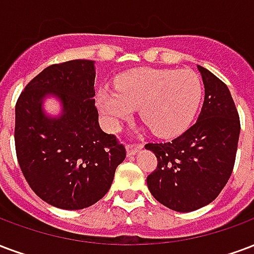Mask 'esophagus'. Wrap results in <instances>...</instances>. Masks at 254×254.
Masks as SVG:
<instances>
[{"instance_id": "obj_1", "label": "esophagus", "mask_w": 254, "mask_h": 254, "mask_svg": "<svg viewBox=\"0 0 254 254\" xmlns=\"http://www.w3.org/2000/svg\"><path fill=\"white\" fill-rule=\"evenodd\" d=\"M141 148H142V144H140V142H129V144H127V156L136 155L137 152L140 151Z\"/></svg>"}]
</instances>
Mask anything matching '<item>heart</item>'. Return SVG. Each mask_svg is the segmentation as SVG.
Here are the masks:
<instances>
[{
  "mask_svg": "<svg viewBox=\"0 0 254 254\" xmlns=\"http://www.w3.org/2000/svg\"><path fill=\"white\" fill-rule=\"evenodd\" d=\"M116 90L97 95L99 112L109 129L140 108V117L159 137H175L190 127L202 101L203 86L192 71L138 68L118 76Z\"/></svg>",
  "mask_w": 254,
  "mask_h": 254,
  "instance_id": "b5f03b06",
  "label": "heart"
}]
</instances>
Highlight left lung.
Segmentation results:
<instances>
[{"mask_svg": "<svg viewBox=\"0 0 254 254\" xmlns=\"http://www.w3.org/2000/svg\"><path fill=\"white\" fill-rule=\"evenodd\" d=\"M204 102L198 121L171 142H148L157 167L146 178L156 200L171 210L189 213L217 198L234 168L240 116L222 80L198 65Z\"/></svg>", "mask_w": 254, "mask_h": 254, "instance_id": "left-lung-1", "label": "left lung"}]
</instances>
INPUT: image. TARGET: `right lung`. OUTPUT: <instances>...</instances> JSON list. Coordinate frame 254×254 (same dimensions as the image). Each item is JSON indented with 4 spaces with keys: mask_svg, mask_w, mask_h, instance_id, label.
I'll return each instance as SVG.
<instances>
[{
    "mask_svg": "<svg viewBox=\"0 0 254 254\" xmlns=\"http://www.w3.org/2000/svg\"><path fill=\"white\" fill-rule=\"evenodd\" d=\"M94 80L93 60H69L43 69L17 99V160L33 192L55 207L80 210L98 202L127 157L117 137L99 127ZM50 93L64 106L59 119L41 109Z\"/></svg>",
    "mask_w": 254,
    "mask_h": 254,
    "instance_id": "right-lung-1",
    "label": "right lung"
}]
</instances>
